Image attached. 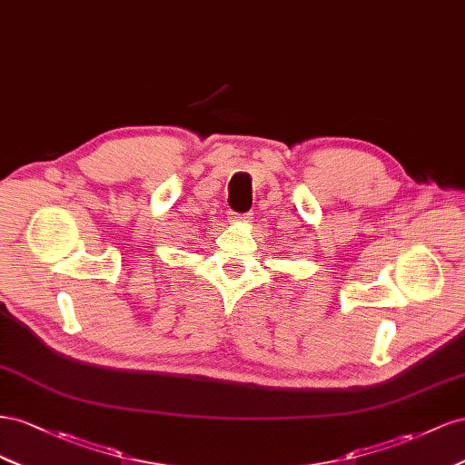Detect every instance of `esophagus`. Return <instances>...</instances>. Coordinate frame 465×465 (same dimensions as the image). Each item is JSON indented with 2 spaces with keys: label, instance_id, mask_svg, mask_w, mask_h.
I'll use <instances>...</instances> for the list:
<instances>
[{
  "label": "esophagus",
  "instance_id": "34e87169",
  "mask_svg": "<svg viewBox=\"0 0 465 465\" xmlns=\"http://www.w3.org/2000/svg\"><path fill=\"white\" fill-rule=\"evenodd\" d=\"M230 222H249V214H237V212H230Z\"/></svg>",
  "mask_w": 465,
  "mask_h": 465
}]
</instances>
